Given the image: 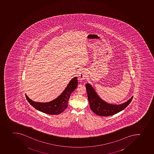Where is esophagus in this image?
I'll return each instance as SVG.
<instances>
[{"label":"esophagus","mask_w":154,"mask_h":154,"mask_svg":"<svg viewBox=\"0 0 154 154\" xmlns=\"http://www.w3.org/2000/svg\"><path fill=\"white\" fill-rule=\"evenodd\" d=\"M86 73L85 72H83V71H82V72L80 73V74L79 75V80H81V81H82V80H83V79H85V78H86Z\"/></svg>","instance_id":"esophagus-1"}]
</instances>
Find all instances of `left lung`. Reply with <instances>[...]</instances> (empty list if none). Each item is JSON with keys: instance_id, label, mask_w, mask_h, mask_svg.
<instances>
[{"instance_id": "left-lung-1", "label": "left lung", "mask_w": 154, "mask_h": 154, "mask_svg": "<svg viewBox=\"0 0 154 154\" xmlns=\"http://www.w3.org/2000/svg\"><path fill=\"white\" fill-rule=\"evenodd\" d=\"M85 87L90 109L95 114L100 116H110L117 114L126 108L133 98L132 97L128 101L120 105L109 104L102 100L89 83L86 84Z\"/></svg>"}]
</instances>
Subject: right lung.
Returning a JSON list of instances; mask_svg holds the SVG:
<instances>
[{"label":"right lung","mask_w":154,"mask_h":154,"mask_svg":"<svg viewBox=\"0 0 154 154\" xmlns=\"http://www.w3.org/2000/svg\"><path fill=\"white\" fill-rule=\"evenodd\" d=\"M78 85V78H73L62 93L57 98L49 102H35L31 100L26 95V97L29 104L38 111L49 115H58L68 107V102L71 93L75 89Z\"/></svg>","instance_id":"1"}]
</instances>
